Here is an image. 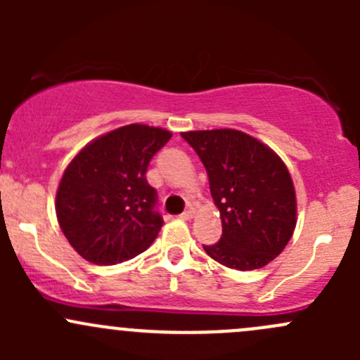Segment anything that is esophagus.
<instances>
[{"instance_id":"1","label":"esophagus","mask_w":360,"mask_h":360,"mask_svg":"<svg viewBox=\"0 0 360 360\" xmlns=\"http://www.w3.org/2000/svg\"><path fill=\"white\" fill-rule=\"evenodd\" d=\"M193 214H195V210H193V209H188V210H184V212L181 214V219H184V221H190L191 217H193Z\"/></svg>"}]
</instances>
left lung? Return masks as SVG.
<instances>
[{
    "label": "left lung",
    "instance_id": "obj_1",
    "mask_svg": "<svg viewBox=\"0 0 360 360\" xmlns=\"http://www.w3.org/2000/svg\"><path fill=\"white\" fill-rule=\"evenodd\" d=\"M202 160L223 223L219 242L203 245L235 270L263 268L284 250L296 226V193L288 167L240 130L183 132Z\"/></svg>",
    "mask_w": 360,
    "mask_h": 360
}]
</instances>
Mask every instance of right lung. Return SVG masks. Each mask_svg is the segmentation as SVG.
<instances>
[{"label":"right lung","instance_id":"add662e5","mask_svg":"<svg viewBox=\"0 0 360 360\" xmlns=\"http://www.w3.org/2000/svg\"><path fill=\"white\" fill-rule=\"evenodd\" d=\"M172 137L148 125L120 127L86 144L69 163L57 190V219L76 252L101 266L144 252L163 219L148 165Z\"/></svg>","mask_w":360,"mask_h":360}]
</instances>
